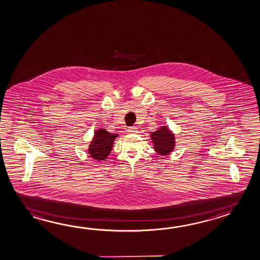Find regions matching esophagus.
<instances>
[{"label":"esophagus","mask_w":260,"mask_h":260,"mask_svg":"<svg viewBox=\"0 0 260 260\" xmlns=\"http://www.w3.org/2000/svg\"><path fill=\"white\" fill-rule=\"evenodd\" d=\"M137 132H138V128L136 127H127V133H136Z\"/></svg>","instance_id":"34e87169"}]
</instances>
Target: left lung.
<instances>
[{
    "label": "left lung",
    "mask_w": 260,
    "mask_h": 260,
    "mask_svg": "<svg viewBox=\"0 0 260 260\" xmlns=\"http://www.w3.org/2000/svg\"><path fill=\"white\" fill-rule=\"evenodd\" d=\"M154 151L160 155L170 154L175 148V137L169 127L162 126L156 132L151 133Z\"/></svg>",
    "instance_id": "8db88e82"
}]
</instances>
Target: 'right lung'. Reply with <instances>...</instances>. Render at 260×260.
Here are the masks:
<instances>
[{"label":"right lung","mask_w":260,"mask_h":260,"mask_svg":"<svg viewBox=\"0 0 260 260\" xmlns=\"http://www.w3.org/2000/svg\"><path fill=\"white\" fill-rule=\"evenodd\" d=\"M117 136V133H109L105 128L97 129L88 149L90 157L99 161L106 159L111 153L113 143Z\"/></svg>","instance_id":"add662e5"}]
</instances>
